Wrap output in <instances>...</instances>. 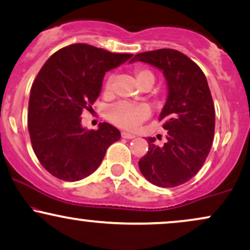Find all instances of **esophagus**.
<instances>
[{
    "label": "esophagus",
    "instance_id": "34e87169",
    "mask_svg": "<svg viewBox=\"0 0 250 250\" xmlns=\"http://www.w3.org/2000/svg\"><path fill=\"white\" fill-rule=\"evenodd\" d=\"M123 138H127V140H131V138H135V135L133 134H129V133H125V131H123L121 134Z\"/></svg>",
    "mask_w": 250,
    "mask_h": 250
}]
</instances>
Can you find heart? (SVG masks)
<instances>
[{"instance_id":"1","label":"heart","mask_w":250,"mask_h":250,"mask_svg":"<svg viewBox=\"0 0 250 250\" xmlns=\"http://www.w3.org/2000/svg\"><path fill=\"white\" fill-rule=\"evenodd\" d=\"M135 77L141 87L148 85V83L152 85L155 83L154 73L148 68L136 67L135 68ZM113 77H110L104 83V93L107 95H110L113 93ZM150 114H151L150 108L146 106H133V104L120 102L108 109L107 116L109 121L117 127L127 129V130H135L140 127L141 123L148 119Z\"/></svg>"}]
</instances>
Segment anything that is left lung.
Listing matches in <instances>:
<instances>
[{
	"label": "left lung",
	"instance_id": "obj_1",
	"mask_svg": "<svg viewBox=\"0 0 250 250\" xmlns=\"http://www.w3.org/2000/svg\"><path fill=\"white\" fill-rule=\"evenodd\" d=\"M163 71L169 87L159 121L167 130L163 146L149 137L148 152L138 162L146 180L159 188H176L198 173L211 151L215 110L206 77L184 53L159 49L135 55Z\"/></svg>",
	"mask_w": 250,
	"mask_h": 250
}]
</instances>
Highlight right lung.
<instances>
[{
	"label": "right lung",
	"mask_w": 250,
	"mask_h": 250,
	"mask_svg": "<svg viewBox=\"0 0 250 250\" xmlns=\"http://www.w3.org/2000/svg\"><path fill=\"white\" fill-rule=\"evenodd\" d=\"M78 43L53 53L38 72L29 99L28 129L32 149L47 172L77 182L94 172L121 134L106 122L98 130L81 127V114L99 98L104 73L130 59Z\"/></svg>",
	"instance_id": "1"
}]
</instances>
